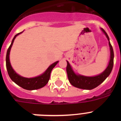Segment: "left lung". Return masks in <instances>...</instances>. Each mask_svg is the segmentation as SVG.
Here are the masks:
<instances>
[{"label":"left lung","mask_w":121,"mask_h":121,"mask_svg":"<svg viewBox=\"0 0 121 121\" xmlns=\"http://www.w3.org/2000/svg\"><path fill=\"white\" fill-rule=\"evenodd\" d=\"M101 30L103 31L105 35L106 36V37H107V39L109 41L108 44L109 47H110V60L109 62L108 65L106 69L99 75L93 77H87L80 75V74H78V75L76 74L73 70H72V68L70 66L69 62L67 61V66L66 70H67L68 80H69L70 84L75 87L84 90L93 89V88L97 87L100 84H102L112 72L113 67V59H114V53H113V47H112V45L110 42L108 36L106 32L102 28H101Z\"/></svg>","instance_id":"1"}]
</instances>
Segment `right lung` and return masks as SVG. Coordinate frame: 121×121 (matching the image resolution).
I'll use <instances>...</instances> for the list:
<instances>
[{"label":"right lung","mask_w":121,"mask_h":121,"mask_svg":"<svg viewBox=\"0 0 121 121\" xmlns=\"http://www.w3.org/2000/svg\"><path fill=\"white\" fill-rule=\"evenodd\" d=\"M22 32L18 33L16 35H15L11 43L10 46L8 48L7 50L6 56V66L7 71H8V75L11 79L12 80L13 82H14L17 85L21 86L22 88H24L28 90H33L39 89L40 88H42L46 84H47L50 78V74H51V71L53 70V68L56 65V64L58 63L59 61L56 62L51 64V65L47 68V70H46L42 74L39 76L35 77L33 78H23V77L21 76L15 72L14 70L13 69L11 65L10 61H9V52H10L11 48L13 45V43L14 42L15 38L17 36L22 33Z\"/></svg>","instance_id":"1"}]
</instances>
